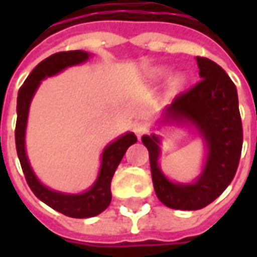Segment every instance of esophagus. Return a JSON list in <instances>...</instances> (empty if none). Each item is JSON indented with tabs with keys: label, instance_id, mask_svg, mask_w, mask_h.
<instances>
[{
	"label": "esophagus",
	"instance_id": "esophagus-1",
	"mask_svg": "<svg viewBox=\"0 0 257 257\" xmlns=\"http://www.w3.org/2000/svg\"><path fill=\"white\" fill-rule=\"evenodd\" d=\"M149 130V127H147V124L143 123V121H136L133 124V132L136 133L137 137H142L143 134H146V132Z\"/></svg>",
	"mask_w": 257,
	"mask_h": 257
}]
</instances>
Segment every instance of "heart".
<instances>
[{
	"instance_id": "1",
	"label": "heart",
	"mask_w": 257,
	"mask_h": 257,
	"mask_svg": "<svg viewBox=\"0 0 257 257\" xmlns=\"http://www.w3.org/2000/svg\"><path fill=\"white\" fill-rule=\"evenodd\" d=\"M176 81H177V83H179V81H180V78H177V80H176Z\"/></svg>"
}]
</instances>
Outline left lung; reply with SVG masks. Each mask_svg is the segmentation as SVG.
Instances as JSON below:
<instances>
[{
    "mask_svg": "<svg viewBox=\"0 0 257 257\" xmlns=\"http://www.w3.org/2000/svg\"><path fill=\"white\" fill-rule=\"evenodd\" d=\"M200 81L183 91L166 107V118L190 121L207 143V160L199 180L193 184L169 182L160 172L159 139L143 136L149 150L156 194L164 206L177 210H199L216 200L233 180L242 153L243 128L236 85L220 65L196 57Z\"/></svg>",
    "mask_w": 257,
    "mask_h": 257,
    "instance_id": "8db88e82",
    "label": "left lung"
}]
</instances>
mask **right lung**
<instances>
[{
    "label": "right lung",
    "instance_id": "add662e5",
    "mask_svg": "<svg viewBox=\"0 0 257 257\" xmlns=\"http://www.w3.org/2000/svg\"><path fill=\"white\" fill-rule=\"evenodd\" d=\"M87 58H88V54L81 50L61 51V53L50 55L48 58L43 60L37 65L31 71V74L27 77L24 84L21 85V88L18 91V98H17L15 147H17V154H18V159L21 163V169L24 172L25 180L28 183L30 189L41 202L48 204L57 212L63 213L68 217H75V219L93 217V216H97L104 212L108 207V204L111 202L110 184H111L114 172L121 162L125 150L137 142V137L133 133H127L105 147L103 159H101V169H100L98 179L88 192L83 193V194H63V193L53 192V190L47 189L37 180V177L30 167L27 154H25L24 136L30 103H31V98L34 95L37 87L41 83V80L45 77L60 73L65 67L80 64Z\"/></svg>",
    "mask_w": 257,
    "mask_h": 257
}]
</instances>
